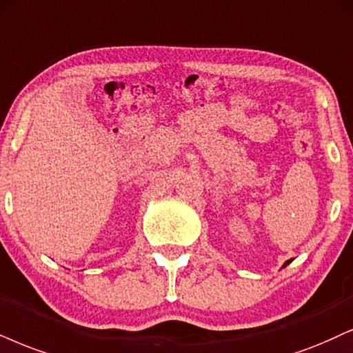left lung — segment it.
I'll use <instances>...</instances> for the list:
<instances>
[{
  "label": "left lung",
  "instance_id": "1",
  "mask_svg": "<svg viewBox=\"0 0 353 353\" xmlns=\"http://www.w3.org/2000/svg\"><path fill=\"white\" fill-rule=\"evenodd\" d=\"M288 263H290V262H286V263H285V265H288Z\"/></svg>",
  "mask_w": 353,
  "mask_h": 353
}]
</instances>
